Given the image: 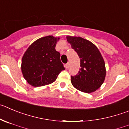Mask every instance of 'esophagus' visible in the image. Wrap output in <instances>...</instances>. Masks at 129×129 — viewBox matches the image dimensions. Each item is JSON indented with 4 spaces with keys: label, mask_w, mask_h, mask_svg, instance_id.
I'll list each match as a JSON object with an SVG mask.
<instances>
[{
    "label": "esophagus",
    "mask_w": 129,
    "mask_h": 129,
    "mask_svg": "<svg viewBox=\"0 0 129 129\" xmlns=\"http://www.w3.org/2000/svg\"><path fill=\"white\" fill-rule=\"evenodd\" d=\"M69 63H67L66 64V66H65V67H66V69H68L69 68Z\"/></svg>",
    "instance_id": "34e87169"
}]
</instances>
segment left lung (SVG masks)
Masks as SVG:
<instances>
[{"label":"left lung","instance_id":"8db88e82","mask_svg":"<svg viewBox=\"0 0 129 129\" xmlns=\"http://www.w3.org/2000/svg\"><path fill=\"white\" fill-rule=\"evenodd\" d=\"M67 40L80 58L79 71L71 76V83L81 92L92 93L99 88L106 77L104 60L95 45L80 37L67 36Z\"/></svg>","mask_w":129,"mask_h":129}]
</instances>
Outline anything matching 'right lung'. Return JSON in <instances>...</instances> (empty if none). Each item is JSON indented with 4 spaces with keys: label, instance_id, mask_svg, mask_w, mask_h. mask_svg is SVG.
Instances as JSON below:
<instances>
[{
    "label": "right lung",
    "instance_id": "add662e5",
    "mask_svg": "<svg viewBox=\"0 0 129 129\" xmlns=\"http://www.w3.org/2000/svg\"><path fill=\"white\" fill-rule=\"evenodd\" d=\"M59 37L48 36L34 42L26 50L21 60L24 78L35 87L52 83L59 73L65 70L60 54L55 50Z\"/></svg>",
    "mask_w": 129,
    "mask_h": 129
}]
</instances>
